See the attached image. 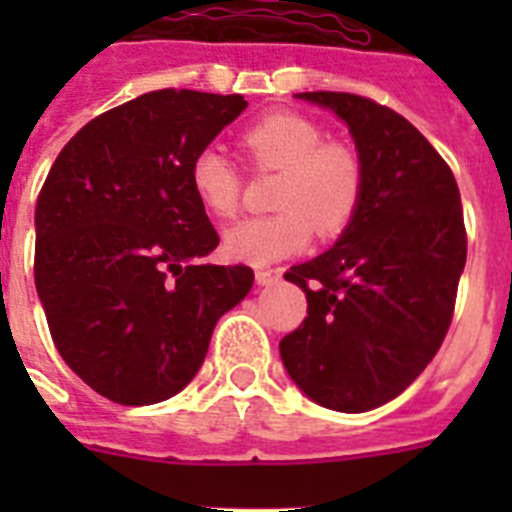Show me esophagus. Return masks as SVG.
Returning a JSON list of instances; mask_svg holds the SVG:
<instances>
[{
    "label": "esophagus",
    "instance_id": "obj_1",
    "mask_svg": "<svg viewBox=\"0 0 512 512\" xmlns=\"http://www.w3.org/2000/svg\"><path fill=\"white\" fill-rule=\"evenodd\" d=\"M282 279V269H256V282L259 284H277Z\"/></svg>",
    "mask_w": 512,
    "mask_h": 512
}]
</instances>
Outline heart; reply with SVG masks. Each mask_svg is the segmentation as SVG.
<instances>
[{"mask_svg":"<svg viewBox=\"0 0 512 512\" xmlns=\"http://www.w3.org/2000/svg\"><path fill=\"white\" fill-rule=\"evenodd\" d=\"M241 148L256 171H279L271 205L277 212L246 217L225 233V253L248 264L295 256L312 230L336 238L354 223L364 200V161L348 143L325 140L320 125L297 112H271L241 133ZM189 184L212 217L238 212L243 176L225 153L202 148L189 166Z\"/></svg>","mask_w":512,"mask_h":512,"instance_id":"b5f03b06","label":"heart"}]
</instances>
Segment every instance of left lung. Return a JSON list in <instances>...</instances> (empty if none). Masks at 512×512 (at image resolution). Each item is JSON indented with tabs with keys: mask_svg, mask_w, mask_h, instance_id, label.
Wrapping results in <instances>:
<instances>
[{
	"mask_svg": "<svg viewBox=\"0 0 512 512\" xmlns=\"http://www.w3.org/2000/svg\"><path fill=\"white\" fill-rule=\"evenodd\" d=\"M346 120L364 200L341 241L284 279L307 318L279 341L289 377L330 410L395 400L438 354L467 264L459 187L436 148L395 110L346 92H302Z\"/></svg>",
	"mask_w": 512,
	"mask_h": 512,
	"instance_id": "obj_1",
	"label": "left lung"
}]
</instances>
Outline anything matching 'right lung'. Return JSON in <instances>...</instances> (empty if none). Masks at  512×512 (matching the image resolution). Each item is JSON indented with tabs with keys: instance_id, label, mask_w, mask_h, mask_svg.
Wrapping results in <instances>:
<instances>
[{
	"instance_id": "right-lung-1",
	"label": "right lung",
	"mask_w": 512,
	"mask_h": 512,
	"mask_svg": "<svg viewBox=\"0 0 512 512\" xmlns=\"http://www.w3.org/2000/svg\"><path fill=\"white\" fill-rule=\"evenodd\" d=\"M246 110L241 94L158 89L87 122L35 207V287L53 343L117 405L182 392L251 266L202 264L220 235L189 184L192 158Z\"/></svg>"
}]
</instances>
